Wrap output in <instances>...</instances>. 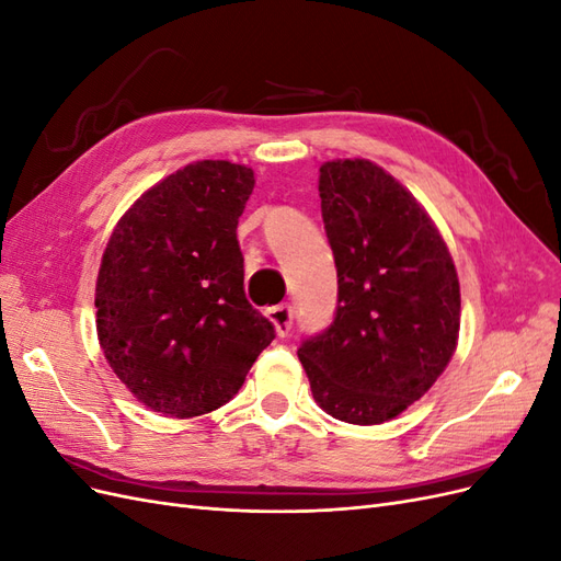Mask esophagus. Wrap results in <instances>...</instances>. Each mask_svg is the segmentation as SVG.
I'll use <instances>...</instances> for the list:
<instances>
[{
  "label": "esophagus",
  "instance_id": "1",
  "mask_svg": "<svg viewBox=\"0 0 561 561\" xmlns=\"http://www.w3.org/2000/svg\"><path fill=\"white\" fill-rule=\"evenodd\" d=\"M266 318L274 322L276 328V334L278 336H287V332H290L293 328V318H295V309L290 307V304H280V307H274L266 311Z\"/></svg>",
  "mask_w": 561,
  "mask_h": 561
}]
</instances>
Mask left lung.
Segmentation results:
<instances>
[{"instance_id": "1", "label": "left lung", "mask_w": 561, "mask_h": 561, "mask_svg": "<svg viewBox=\"0 0 561 561\" xmlns=\"http://www.w3.org/2000/svg\"><path fill=\"white\" fill-rule=\"evenodd\" d=\"M318 192L339 304L332 325L297 355L322 412L377 426L426 396L449 365L461 287L431 215L381 165L325 161Z\"/></svg>"}]
</instances>
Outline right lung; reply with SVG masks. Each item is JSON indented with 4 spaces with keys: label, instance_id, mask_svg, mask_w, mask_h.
I'll list each match as a JSON object with an SVG mask.
<instances>
[{
    "label": "right lung",
    "instance_id": "add662e5",
    "mask_svg": "<svg viewBox=\"0 0 561 561\" xmlns=\"http://www.w3.org/2000/svg\"><path fill=\"white\" fill-rule=\"evenodd\" d=\"M254 171L222 159L163 178L118 219L95 283L98 342L147 410L192 419L229 402L274 325L243 290L239 217Z\"/></svg>",
    "mask_w": 561,
    "mask_h": 561
}]
</instances>
